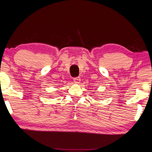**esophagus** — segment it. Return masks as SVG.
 <instances>
[{
	"mask_svg": "<svg viewBox=\"0 0 152 152\" xmlns=\"http://www.w3.org/2000/svg\"><path fill=\"white\" fill-rule=\"evenodd\" d=\"M80 82V77H77V78H74V82L75 84H79Z\"/></svg>",
	"mask_w": 152,
	"mask_h": 152,
	"instance_id": "obj_1",
	"label": "esophagus"
}]
</instances>
